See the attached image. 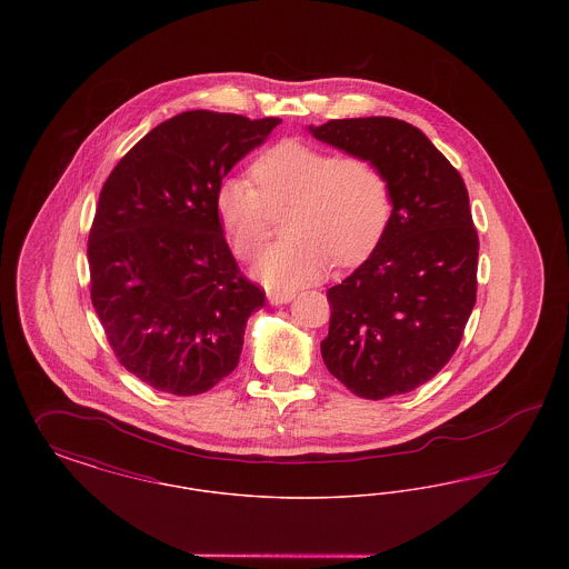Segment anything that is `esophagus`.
<instances>
[{"label": "esophagus", "instance_id": "esophagus-1", "mask_svg": "<svg viewBox=\"0 0 569 569\" xmlns=\"http://www.w3.org/2000/svg\"><path fill=\"white\" fill-rule=\"evenodd\" d=\"M295 297H297L295 292H269L271 305H286V302H290Z\"/></svg>", "mask_w": 569, "mask_h": 569}]
</instances>
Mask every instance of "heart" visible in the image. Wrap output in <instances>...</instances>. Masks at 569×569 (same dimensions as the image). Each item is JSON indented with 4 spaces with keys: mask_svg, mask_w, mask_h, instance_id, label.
<instances>
[{
    "mask_svg": "<svg viewBox=\"0 0 569 569\" xmlns=\"http://www.w3.org/2000/svg\"><path fill=\"white\" fill-rule=\"evenodd\" d=\"M251 181L230 177L216 191L219 223L241 260L260 253L281 219L283 241L258 260V277L274 290L318 281L330 260L341 267L367 258L392 217V188L378 162L335 156L297 138L267 149L249 168Z\"/></svg>",
    "mask_w": 569,
    "mask_h": 569,
    "instance_id": "heart-1",
    "label": "heart"
}]
</instances>
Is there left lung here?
Here are the masks:
<instances>
[{
	"label": "left lung",
	"instance_id": "1",
	"mask_svg": "<svg viewBox=\"0 0 569 569\" xmlns=\"http://www.w3.org/2000/svg\"><path fill=\"white\" fill-rule=\"evenodd\" d=\"M309 132L378 162L392 188V217L373 253L326 295V369L365 399L406 395L448 365L476 305L480 243L467 188L401 119H332Z\"/></svg>",
	"mask_w": 569,
	"mask_h": 569
}]
</instances>
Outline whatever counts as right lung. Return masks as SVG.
I'll use <instances>...</instances> for the list:
<instances>
[{"label":"right lung","mask_w":569,"mask_h":569,"mask_svg":"<svg viewBox=\"0 0 569 569\" xmlns=\"http://www.w3.org/2000/svg\"><path fill=\"white\" fill-rule=\"evenodd\" d=\"M279 123L181 112L140 138L100 191L87 243L91 302L119 362L156 390L200 395L239 365L264 290L226 243L216 191Z\"/></svg>","instance_id":"add662e5"}]
</instances>
